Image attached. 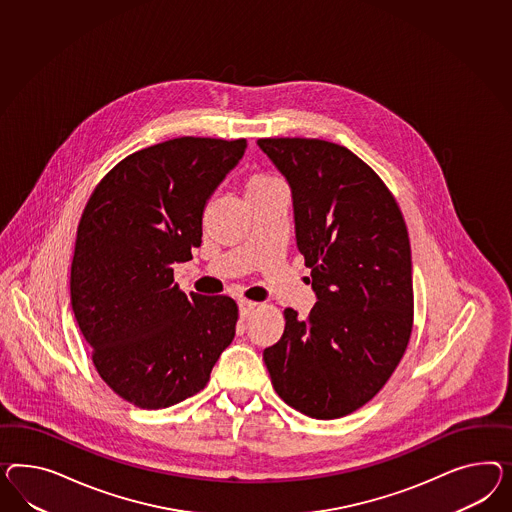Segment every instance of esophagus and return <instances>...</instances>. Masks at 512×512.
I'll use <instances>...</instances> for the list:
<instances>
[{"label":"esophagus","mask_w":512,"mask_h":512,"mask_svg":"<svg viewBox=\"0 0 512 512\" xmlns=\"http://www.w3.org/2000/svg\"><path fill=\"white\" fill-rule=\"evenodd\" d=\"M257 302H251V300H238V307H240V317L246 318L249 313L257 307Z\"/></svg>","instance_id":"obj_1"}]
</instances>
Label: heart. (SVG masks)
Masks as SVG:
<instances>
[{"instance_id":"obj_1","label":"heart","mask_w":512,"mask_h":512,"mask_svg":"<svg viewBox=\"0 0 512 512\" xmlns=\"http://www.w3.org/2000/svg\"><path fill=\"white\" fill-rule=\"evenodd\" d=\"M270 180L276 179H268V177H253V179L249 180V186H257V184H263V182H270Z\"/></svg>"}]
</instances>
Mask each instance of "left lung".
I'll list each match as a JSON object with an SVG mask.
<instances>
[{"instance_id": "left-lung-1", "label": "left lung", "mask_w": 512, "mask_h": 512, "mask_svg": "<svg viewBox=\"0 0 512 512\" xmlns=\"http://www.w3.org/2000/svg\"><path fill=\"white\" fill-rule=\"evenodd\" d=\"M292 192L296 246L317 294L309 317L287 307L264 350L277 395L302 414L337 419L373 399L412 335L406 223L386 184L352 151L324 139L264 138Z\"/></svg>"}]
</instances>
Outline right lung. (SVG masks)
<instances>
[{
	"label": "right lung",
	"mask_w": 512,
	"mask_h": 512,
	"mask_svg": "<svg viewBox=\"0 0 512 512\" xmlns=\"http://www.w3.org/2000/svg\"><path fill=\"white\" fill-rule=\"evenodd\" d=\"M246 147L184 136L141 149L83 208L70 304L100 378L134 406L158 410L199 393L235 339V300L184 294L173 264L201 246L205 205Z\"/></svg>",
	"instance_id": "obj_1"
}]
</instances>
